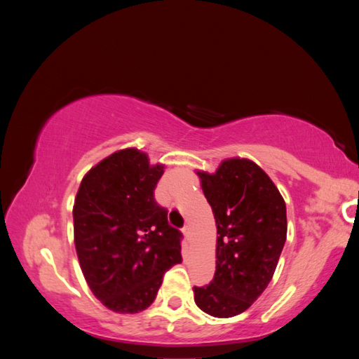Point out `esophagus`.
I'll list each match as a JSON object with an SVG mask.
<instances>
[{
	"label": "esophagus",
	"mask_w": 359,
	"mask_h": 359,
	"mask_svg": "<svg viewBox=\"0 0 359 359\" xmlns=\"http://www.w3.org/2000/svg\"><path fill=\"white\" fill-rule=\"evenodd\" d=\"M182 233H184V236H186L187 241L191 240V227H190V226H184Z\"/></svg>",
	"instance_id": "obj_1"
}]
</instances>
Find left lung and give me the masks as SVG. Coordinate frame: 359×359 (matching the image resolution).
<instances>
[{
    "label": "left lung",
    "instance_id": "1",
    "mask_svg": "<svg viewBox=\"0 0 359 359\" xmlns=\"http://www.w3.org/2000/svg\"><path fill=\"white\" fill-rule=\"evenodd\" d=\"M198 175L219 236L214 278L193 287L194 302L214 318H232L252 306L274 276L287 233L286 203L252 160L227 158L215 173Z\"/></svg>",
    "mask_w": 359,
    "mask_h": 359
}]
</instances>
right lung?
<instances>
[{"instance_id": "1", "label": "right lung", "mask_w": 359, "mask_h": 359, "mask_svg": "<svg viewBox=\"0 0 359 359\" xmlns=\"http://www.w3.org/2000/svg\"><path fill=\"white\" fill-rule=\"evenodd\" d=\"M165 166L136 148L116 151L83 177L73 206L76 253L94 297L116 313L156 299L163 276L181 264L182 233L154 199Z\"/></svg>"}]
</instances>
